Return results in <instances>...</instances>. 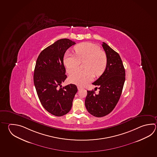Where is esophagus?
<instances>
[{
	"mask_svg": "<svg viewBox=\"0 0 157 157\" xmlns=\"http://www.w3.org/2000/svg\"><path fill=\"white\" fill-rule=\"evenodd\" d=\"M82 88L81 86H78V90H80Z\"/></svg>",
	"mask_w": 157,
	"mask_h": 157,
	"instance_id": "34e87169",
	"label": "esophagus"
}]
</instances>
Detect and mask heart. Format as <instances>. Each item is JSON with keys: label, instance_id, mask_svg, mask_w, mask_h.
<instances>
[{"label": "heart", "instance_id": "b5f03b06", "mask_svg": "<svg viewBox=\"0 0 157 157\" xmlns=\"http://www.w3.org/2000/svg\"><path fill=\"white\" fill-rule=\"evenodd\" d=\"M75 55L66 53L63 63L69 74L79 67L80 62H85L83 67L86 69L74 72L69 78V82L78 86H84L93 80L96 76L103 73L107 67L106 54L97 45L84 42L74 47Z\"/></svg>", "mask_w": 157, "mask_h": 157}]
</instances>
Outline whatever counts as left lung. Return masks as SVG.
<instances>
[{"label":"left lung","instance_id":"8db88e82","mask_svg":"<svg viewBox=\"0 0 157 157\" xmlns=\"http://www.w3.org/2000/svg\"><path fill=\"white\" fill-rule=\"evenodd\" d=\"M102 47L107 56V67L101 77L92 83L98 86L99 92L96 94L94 90H88L85 100L88 112L96 117L107 116L114 109L125 79V69L119 54L104 42Z\"/></svg>","mask_w":157,"mask_h":157}]
</instances>
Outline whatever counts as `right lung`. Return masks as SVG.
<instances>
[{"mask_svg": "<svg viewBox=\"0 0 157 157\" xmlns=\"http://www.w3.org/2000/svg\"><path fill=\"white\" fill-rule=\"evenodd\" d=\"M75 44L69 39H61L41 51L36 62L34 83L39 101L45 109L57 117L67 114L78 89L75 84L62 88L67 78L63 58L69 48Z\"/></svg>", "mask_w": 157, "mask_h": 157, "instance_id": "add662e5", "label": "right lung"}]
</instances>
